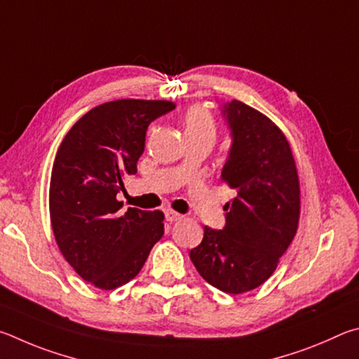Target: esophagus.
Instances as JSON below:
<instances>
[{
    "label": "esophagus",
    "mask_w": 359,
    "mask_h": 359,
    "mask_svg": "<svg viewBox=\"0 0 359 359\" xmlns=\"http://www.w3.org/2000/svg\"><path fill=\"white\" fill-rule=\"evenodd\" d=\"M165 219L168 222H176V221H181L183 219V216L180 215V212H176L173 210H167L165 211Z\"/></svg>",
    "instance_id": "obj_1"
}]
</instances>
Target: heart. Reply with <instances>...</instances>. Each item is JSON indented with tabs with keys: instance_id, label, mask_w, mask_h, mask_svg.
Wrapping results in <instances>:
<instances>
[{
	"instance_id": "1",
	"label": "heart",
	"mask_w": 359,
	"mask_h": 359,
	"mask_svg": "<svg viewBox=\"0 0 359 359\" xmlns=\"http://www.w3.org/2000/svg\"><path fill=\"white\" fill-rule=\"evenodd\" d=\"M184 128L187 137H211L216 134V121L211 111L202 105H192L184 115Z\"/></svg>"
}]
</instances>
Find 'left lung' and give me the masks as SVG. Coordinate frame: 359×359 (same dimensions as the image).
Returning a JSON list of instances; mask_svg holds the SVG:
<instances>
[{
	"mask_svg": "<svg viewBox=\"0 0 359 359\" xmlns=\"http://www.w3.org/2000/svg\"><path fill=\"white\" fill-rule=\"evenodd\" d=\"M233 137L221 180L235 191L225 203V227H203L191 250L198 274L225 293L254 290L271 278L297 235L299 176L284 132L262 111L231 100L224 107Z\"/></svg>",
	"mask_w": 359,
	"mask_h": 359,
	"instance_id": "left-lung-1",
	"label": "left lung"
}]
</instances>
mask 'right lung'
Instances as JSON below:
<instances>
[{
  "label": "right lung",
  "mask_w": 359,
  "mask_h": 359,
  "mask_svg": "<svg viewBox=\"0 0 359 359\" xmlns=\"http://www.w3.org/2000/svg\"><path fill=\"white\" fill-rule=\"evenodd\" d=\"M170 100L119 99L75 123L56 153L48 208L56 244L81 279L100 290L128 284L163 235V212L128 208L116 198L137 173L149 123Z\"/></svg>",
  "instance_id": "add662e5"
}]
</instances>
